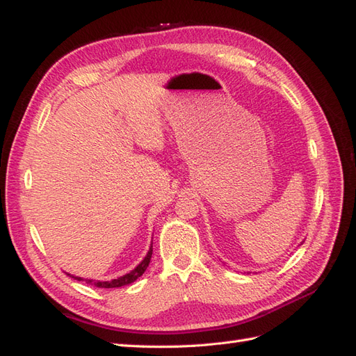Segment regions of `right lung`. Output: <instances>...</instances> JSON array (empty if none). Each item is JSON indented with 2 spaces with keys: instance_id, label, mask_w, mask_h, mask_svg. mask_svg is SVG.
Returning a JSON list of instances; mask_svg holds the SVG:
<instances>
[{
  "instance_id": "obj_1",
  "label": "right lung",
  "mask_w": 356,
  "mask_h": 356,
  "mask_svg": "<svg viewBox=\"0 0 356 356\" xmlns=\"http://www.w3.org/2000/svg\"><path fill=\"white\" fill-rule=\"evenodd\" d=\"M152 254H153V246L149 248V251L145 255L144 260L139 263L132 272H129L124 276H120V277H117V279H113V281L101 282V281H92V279H83V277H79V276H72V277L77 279V281H86V284H90V285H95V286H98V288H118V286H124V285H129V284L135 282L139 276H143V273L147 270V267L149 264V260H152ZM67 275L71 276L70 273H67Z\"/></svg>"
}]
</instances>
